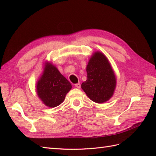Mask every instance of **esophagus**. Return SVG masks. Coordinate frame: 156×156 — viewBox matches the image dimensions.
I'll return each mask as SVG.
<instances>
[{
    "label": "esophagus",
    "mask_w": 156,
    "mask_h": 156,
    "mask_svg": "<svg viewBox=\"0 0 156 156\" xmlns=\"http://www.w3.org/2000/svg\"><path fill=\"white\" fill-rule=\"evenodd\" d=\"M75 87L77 88H80V87H81V85H80V83H77V84H75Z\"/></svg>",
    "instance_id": "34e87169"
}]
</instances>
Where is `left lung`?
Wrapping results in <instances>:
<instances>
[{"label":"left lung","mask_w":156,"mask_h":156,"mask_svg":"<svg viewBox=\"0 0 156 156\" xmlns=\"http://www.w3.org/2000/svg\"><path fill=\"white\" fill-rule=\"evenodd\" d=\"M87 79L82 84V89L91 101L103 103L113 95L116 77L108 59L101 51H96L87 66Z\"/></svg>","instance_id":"1"}]
</instances>
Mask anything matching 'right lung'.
Wrapping results in <instances>:
<instances>
[{
	"label": "right lung",
	"instance_id": "obj_1",
	"mask_svg": "<svg viewBox=\"0 0 156 156\" xmlns=\"http://www.w3.org/2000/svg\"><path fill=\"white\" fill-rule=\"evenodd\" d=\"M36 88L43 103L53 108L62 103L66 94L71 90L72 85L55 66L46 62Z\"/></svg>",
	"mask_w": 156,
	"mask_h": 156
}]
</instances>
